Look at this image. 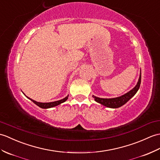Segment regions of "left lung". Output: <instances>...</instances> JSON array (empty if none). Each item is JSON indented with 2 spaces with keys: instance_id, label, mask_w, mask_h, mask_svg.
<instances>
[{
  "instance_id": "8db88e82",
  "label": "left lung",
  "mask_w": 160,
  "mask_h": 160,
  "mask_svg": "<svg viewBox=\"0 0 160 160\" xmlns=\"http://www.w3.org/2000/svg\"><path fill=\"white\" fill-rule=\"evenodd\" d=\"M141 82V73L138 79V82L137 84L135 86L134 88H133L131 91L128 92L127 93L122 95L120 97L115 98H99L95 96L92 95V98L95 99V101L105 106L108 108H117L124 105L125 103H127L129 99H130L132 97L134 96V95L136 93L137 91H138V89L140 86Z\"/></svg>"
}]
</instances>
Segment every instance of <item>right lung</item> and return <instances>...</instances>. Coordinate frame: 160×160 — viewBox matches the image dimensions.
I'll list each match as a JSON object with an SVG mask.
<instances>
[{
  "label": "right lung",
  "mask_w": 160,
  "mask_h": 160,
  "mask_svg": "<svg viewBox=\"0 0 160 160\" xmlns=\"http://www.w3.org/2000/svg\"><path fill=\"white\" fill-rule=\"evenodd\" d=\"M68 97H69V95H68L67 96L66 98H65L64 99H61V100H58V101H56V102H48V103H42V102H36V101H35V100H33V99H31V98H28L29 99H31V101L34 103H35V104L37 105V106H38L39 107H40V108H52V107H54V106H58V105H59V104H61V103H63V102H65L67 99H68Z\"/></svg>",
  "instance_id": "1"
}]
</instances>
